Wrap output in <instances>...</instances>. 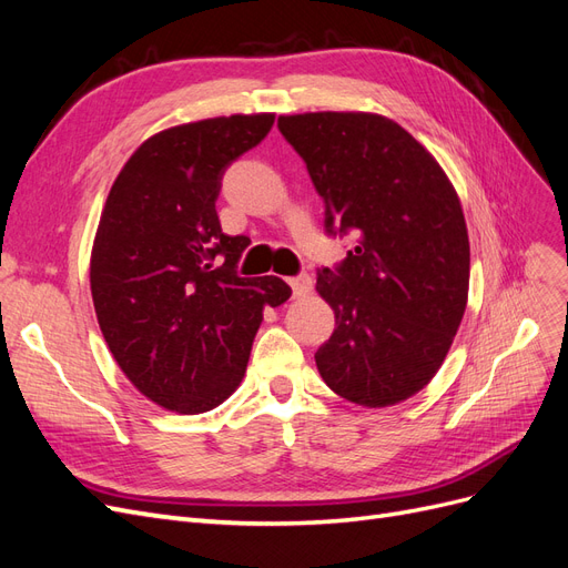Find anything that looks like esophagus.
<instances>
[{"instance_id":"esophagus-1","label":"esophagus","mask_w":568,"mask_h":568,"mask_svg":"<svg viewBox=\"0 0 568 568\" xmlns=\"http://www.w3.org/2000/svg\"><path fill=\"white\" fill-rule=\"evenodd\" d=\"M288 286L294 288V296H305L307 291L313 288V277L311 274H296V277H288Z\"/></svg>"}]
</instances>
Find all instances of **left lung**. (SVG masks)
<instances>
[{"label":"left lung","mask_w":568,"mask_h":568,"mask_svg":"<svg viewBox=\"0 0 568 568\" xmlns=\"http://www.w3.org/2000/svg\"><path fill=\"white\" fill-rule=\"evenodd\" d=\"M324 199L329 234H355L317 294L336 329L315 353L324 384L363 407L419 393L440 369L467 307L469 234L453 182L390 118L359 111L280 115Z\"/></svg>","instance_id":"1"}]
</instances>
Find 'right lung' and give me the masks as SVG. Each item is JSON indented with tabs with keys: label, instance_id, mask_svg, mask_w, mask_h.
Masks as SVG:
<instances>
[{
	"label": "right lung",
	"instance_id": "1",
	"mask_svg": "<svg viewBox=\"0 0 568 568\" xmlns=\"http://www.w3.org/2000/svg\"><path fill=\"white\" fill-rule=\"evenodd\" d=\"M272 113L168 128L120 170L94 236L90 284L118 367L156 405L199 415L242 384L280 277H239L248 236L222 232L215 201L232 161L261 144Z\"/></svg>",
	"mask_w": 568,
	"mask_h": 568
}]
</instances>
